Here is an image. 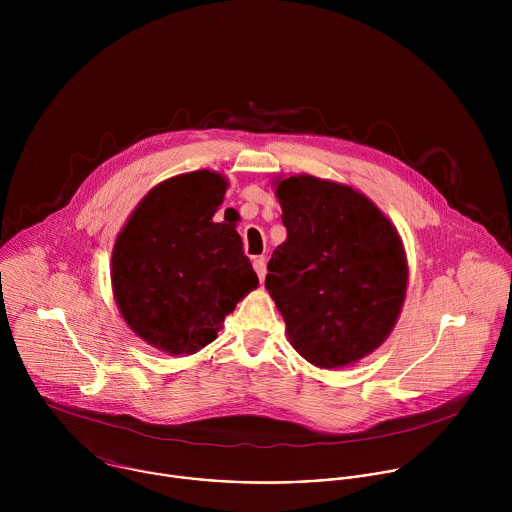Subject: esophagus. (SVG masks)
<instances>
[{
    "label": "esophagus",
    "instance_id": "esophagus-1",
    "mask_svg": "<svg viewBox=\"0 0 512 512\" xmlns=\"http://www.w3.org/2000/svg\"><path fill=\"white\" fill-rule=\"evenodd\" d=\"M254 270L258 274V280L264 282V278H266V262H264V258H256L254 260Z\"/></svg>",
    "mask_w": 512,
    "mask_h": 512
}]
</instances>
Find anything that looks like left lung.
<instances>
[{
    "instance_id": "obj_1",
    "label": "left lung",
    "mask_w": 512,
    "mask_h": 512,
    "mask_svg": "<svg viewBox=\"0 0 512 512\" xmlns=\"http://www.w3.org/2000/svg\"><path fill=\"white\" fill-rule=\"evenodd\" d=\"M276 197L288 238L268 262L266 290L303 359L351 365L400 315L408 284L400 236L365 195L333 181L293 175Z\"/></svg>"
}]
</instances>
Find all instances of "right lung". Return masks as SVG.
<instances>
[{"label":"right lung","mask_w":512,"mask_h":512,"mask_svg":"<svg viewBox=\"0 0 512 512\" xmlns=\"http://www.w3.org/2000/svg\"><path fill=\"white\" fill-rule=\"evenodd\" d=\"M226 179L207 169L151 189L118 234L112 288L126 323L169 355L217 339L222 321L258 286L234 224L215 222Z\"/></svg>","instance_id":"right-lung-1"}]
</instances>
